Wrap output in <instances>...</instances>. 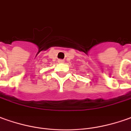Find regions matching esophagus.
I'll return each mask as SVG.
<instances>
[{"label":"esophagus","mask_w":131,"mask_h":131,"mask_svg":"<svg viewBox=\"0 0 131 131\" xmlns=\"http://www.w3.org/2000/svg\"><path fill=\"white\" fill-rule=\"evenodd\" d=\"M58 62H59V63H63L64 60H62V59H59V60H58Z\"/></svg>","instance_id":"esophagus-1"}]
</instances>
